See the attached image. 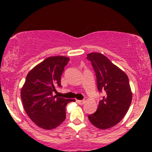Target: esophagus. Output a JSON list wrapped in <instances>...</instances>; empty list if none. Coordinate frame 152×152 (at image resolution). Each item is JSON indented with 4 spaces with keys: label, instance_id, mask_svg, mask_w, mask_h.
Masks as SVG:
<instances>
[{
    "label": "esophagus",
    "instance_id": "1",
    "mask_svg": "<svg viewBox=\"0 0 152 152\" xmlns=\"http://www.w3.org/2000/svg\"><path fill=\"white\" fill-rule=\"evenodd\" d=\"M76 102H77L79 104L82 105L85 103V100H76Z\"/></svg>",
    "mask_w": 152,
    "mask_h": 152
}]
</instances>
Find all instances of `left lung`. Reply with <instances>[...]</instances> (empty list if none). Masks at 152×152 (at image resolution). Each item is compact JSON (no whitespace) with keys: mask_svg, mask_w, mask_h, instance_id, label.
<instances>
[{"mask_svg":"<svg viewBox=\"0 0 152 152\" xmlns=\"http://www.w3.org/2000/svg\"><path fill=\"white\" fill-rule=\"evenodd\" d=\"M87 59L96 73L98 90L104 93L96 112L89 115L88 118L101 129L111 128L124 118L131 104L132 93L129 78L102 53H90Z\"/></svg>","mask_w":152,"mask_h":152,"instance_id":"1","label":"left lung"}]
</instances>
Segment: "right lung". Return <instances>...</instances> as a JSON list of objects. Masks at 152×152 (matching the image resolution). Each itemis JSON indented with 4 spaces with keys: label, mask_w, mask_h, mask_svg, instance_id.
Segmentation results:
<instances>
[{
    "label": "right lung",
    "mask_w": 152,
    "mask_h": 152,
    "mask_svg": "<svg viewBox=\"0 0 152 152\" xmlns=\"http://www.w3.org/2000/svg\"><path fill=\"white\" fill-rule=\"evenodd\" d=\"M69 59L62 56L46 58L28 72L21 89L26 113L44 129H53L60 125L66 118V105L75 102L53 95L56 87H61V76Z\"/></svg>",
    "instance_id": "obj_1"
}]
</instances>
